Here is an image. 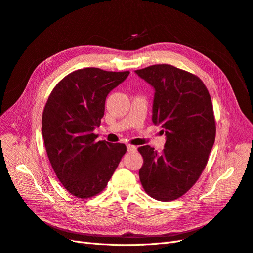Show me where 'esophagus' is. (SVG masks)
Here are the masks:
<instances>
[{
    "instance_id": "esophagus-1",
    "label": "esophagus",
    "mask_w": 253,
    "mask_h": 253,
    "mask_svg": "<svg viewBox=\"0 0 253 253\" xmlns=\"http://www.w3.org/2000/svg\"><path fill=\"white\" fill-rule=\"evenodd\" d=\"M127 150L130 151V153H133V151H136V147L133 145H130V144H128L127 145Z\"/></svg>"
}]
</instances>
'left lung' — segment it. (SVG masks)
Segmentation results:
<instances>
[{
  "label": "left lung",
  "instance_id": "obj_1",
  "mask_svg": "<svg viewBox=\"0 0 253 253\" xmlns=\"http://www.w3.org/2000/svg\"><path fill=\"white\" fill-rule=\"evenodd\" d=\"M135 73L154 86L153 122L167 135L161 154L149 145L138 148L141 183L150 197L175 200L197 182L208 163L216 135L212 99L198 76L170 64Z\"/></svg>",
  "mask_w": 253,
  "mask_h": 253
}]
</instances>
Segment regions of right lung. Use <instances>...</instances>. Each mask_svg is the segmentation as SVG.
Segmentation results:
<instances>
[{
    "label": "right lung",
    "instance_id": "add662e5",
    "mask_svg": "<svg viewBox=\"0 0 253 253\" xmlns=\"http://www.w3.org/2000/svg\"><path fill=\"white\" fill-rule=\"evenodd\" d=\"M129 71L84 68L55 85L42 114V135L50 165L69 193L90 198L102 192L126 153L125 144L96 141L109 92Z\"/></svg>",
    "mask_w": 253,
    "mask_h": 253
}]
</instances>
